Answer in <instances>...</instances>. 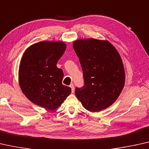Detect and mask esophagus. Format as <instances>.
I'll list each match as a JSON object with an SVG mask.
<instances>
[{
	"mask_svg": "<svg viewBox=\"0 0 149 149\" xmlns=\"http://www.w3.org/2000/svg\"><path fill=\"white\" fill-rule=\"evenodd\" d=\"M70 86L71 88H72V93H74V90H75L74 85L73 84H71V85Z\"/></svg>",
	"mask_w": 149,
	"mask_h": 149,
	"instance_id": "esophagus-1",
	"label": "esophagus"
}]
</instances>
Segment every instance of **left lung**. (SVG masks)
Returning a JSON list of instances; mask_svg holds the SVG:
<instances>
[{
	"label": "left lung",
	"instance_id": "obj_1",
	"mask_svg": "<svg viewBox=\"0 0 149 149\" xmlns=\"http://www.w3.org/2000/svg\"><path fill=\"white\" fill-rule=\"evenodd\" d=\"M73 47L83 72L84 86L75 88L86 109L98 112L117 100L124 86L125 72L117 50L108 41L78 40Z\"/></svg>",
	"mask_w": 149,
	"mask_h": 149
}]
</instances>
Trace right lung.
Returning <instances> with one entry per match:
<instances>
[{
  "mask_svg": "<svg viewBox=\"0 0 149 149\" xmlns=\"http://www.w3.org/2000/svg\"><path fill=\"white\" fill-rule=\"evenodd\" d=\"M65 49L63 42H40L29 47L21 61L19 83L22 92L30 101L51 111L72 92L62 84L63 72L56 67Z\"/></svg>",
  "mask_w": 149,
  "mask_h": 149,
  "instance_id": "obj_1",
  "label": "right lung"
}]
</instances>
